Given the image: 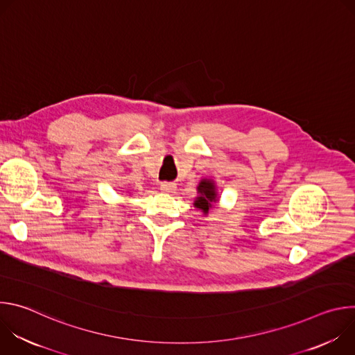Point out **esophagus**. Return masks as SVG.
<instances>
[{
  "instance_id": "1",
  "label": "esophagus",
  "mask_w": 355,
  "mask_h": 355,
  "mask_svg": "<svg viewBox=\"0 0 355 355\" xmlns=\"http://www.w3.org/2000/svg\"><path fill=\"white\" fill-rule=\"evenodd\" d=\"M160 189L166 193H174L177 191V185L174 182H162Z\"/></svg>"
}]
</instances>
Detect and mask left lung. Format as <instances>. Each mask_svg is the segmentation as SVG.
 <instances>
[{"label": "left lung", "instance_id": "8db88e82", "mask_svg": "<svg viewBox=\"0 0 355 355\" xmlns=\"http://www.w3.org/2000/svg\"><path fill=\"white\" fill-rule=\"evenodd\" d=\"M196 189L199 192V196H196V199L193 202V207L200 209L202 212H204V215H208L212 208V204H215V202L218 200L216 185H215L214 180L204 178V180H200Z\"/></svg>", "mask_w": 355, "mask_h": 355}]
</instances>
